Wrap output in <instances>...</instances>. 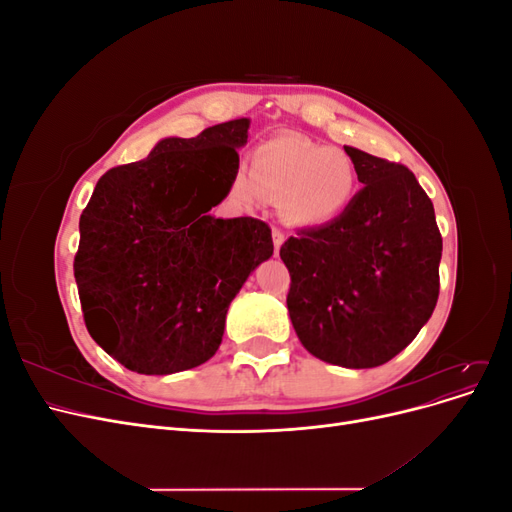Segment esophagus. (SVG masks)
<instances>
[{
  "instance_id": "obj_1",
  "label": "esophagus",
  "mask_w": 512,
  "mask_h": 512,
  "mask_svg": "<svg viewBox=\"0 0 512 512\" xmlns=\"http://www.w3.org/2000/svg\"><path fill=\"white\" fill-rule=\"evenodd\" d=\"M284 243V232L280 228H273V247H275V254H280V247Z\"/></svg>"
}]
</instances>
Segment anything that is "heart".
<instances>
[{"label":"heart","mask_w":512,"mask_h":512,"mask_svg":"<svg viewBox=\"0 0 512 512\" xmlns=\"http://www.w3.org/2000/svg\"><path fill=\"white\" fill-rule=\"evenodd\" d=\"M359 192V170L344 149L297 134H280L252 151L250 170L239 168L230 194L245 207L280 198L282 218L316 228L335 222Z\"/></svg>","instance_id":"heart-1"}]
</instances>
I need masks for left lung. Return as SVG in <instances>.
Here are the masks:
<instances>
[{
  "label": "left lung",
  "mask_w": 512,
  "mask_h": 512,
  "mask_svg": "<svg viewBox=\"0 0 512 512\" xmlns=\"http://www.w3.org/2000/svg\"><path fill=\"white\" fill-rule=\"evenodd\" d=\"M363 188L327 226L280 250L290 271L288 314L316 359L367 369L391 361L431 318L442 237L433 203L406 166L344 147Z\"/></svg>",
  "instance_id": "8db88e82"
}]
</instances>
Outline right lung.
<instances>
[{
	"mask_svg": "<svg viewBox=\"0 0 512 512\" xmlns=\"http://www.w3.org/2000/svg\"><path fill=\"white\" fill-rule=\"evenodd\" d=\"M250 119L162 138L111 168L81 215L74 277L89 335L136 374L166 376L218 352L230 301L273 256L271 228L215 218Z\"/></svg>",
	"mask_w": 512,
	"mask_h": 512,
	"instance_id": "obj_1",
	"label": "right lung"
}]
</instances>
